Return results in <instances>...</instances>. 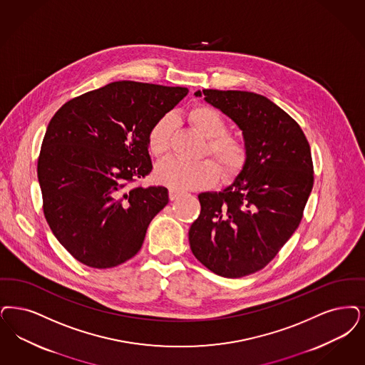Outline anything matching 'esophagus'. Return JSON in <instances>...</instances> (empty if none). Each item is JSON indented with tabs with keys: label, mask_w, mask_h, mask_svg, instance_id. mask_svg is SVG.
Instances as JSON below:
<instances>
[{
	"label": "esophagus",
	"mask_w": 365,
	"mask_h": 365,
	"mask_svg": "<svg viewBox=\"0 0 365 365\" xmlns=\"http://www.w3.org/2000/svg\"><path fill=\"white\" fill-rule=\"evenodd\" d=\"M180 195H182V191L175 189H170V200H171V201H175Z\"/></svg>",
	"instance_id": "1"
}]
</instances>
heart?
<instances>
[{
    "label": "heart",
    "instance_id": "1",
    "mask_svg": "<svg viewBox=\"0 0 365 365\" xmlns=\"http://www.w3.org/2000/svg\"><path fill=\"white\" fill-rule=\"evenodd\" d=\"M190 123L205 138H207L209 152L219 163L227 176H234L243 168L247 160V149L242 140L227 134L225 118L210 106L198 104L189 111ZM174 118L165 114L159 118L148 131L149 152L160 159L170 150ZM220 178L219 165L205 159L198 163H187L178 158L161 161L156 165L155 179L160 185L175 190L204 189L215 185Z\"/></svg>",
    "mask_w": 365,
    "mask_h": 365
}]
</instances>
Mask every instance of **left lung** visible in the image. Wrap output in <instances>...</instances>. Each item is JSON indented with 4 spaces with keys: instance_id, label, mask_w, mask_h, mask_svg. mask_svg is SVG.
Returning a JSON list of instances; mask_svg holds the SVG:
<instances>
[{
    "instance_id": "8db88e82",
    "label": "left lung",
    "mask_w": 365,
    "mask_h": 365,
    "mask_svg": "<svg viewBox=\"0 0 365 365\" xmlns=\"http://www.w3.org/2000/svg\"><path fill=\"white\" fill-rule=\"evenodd\" d=\"M243 131L247 160L221 191L198 195L189 231L194 257L221 277L261 270L300 224L314 186L311 149L297 122L262 95L202 89L194 93Z\"/></svg>"
}]
</instances>
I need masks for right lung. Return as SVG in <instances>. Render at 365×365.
<instances>
[{
    "instance_id": "1",
    "label": "right lung",
    "mask_w": 365,
    "mask_h": 365,
    "mask_svg": "<svg viewBox=\"0 0 365 365\" xmlns=\"http://www.w3.org/2000/svg\"><path fill=\"white\" fill-rule=\"evenodd\" d=\"M187 92L115 81L65 103L51 118L38 160L44 217L78 262L107 269L140 251L168 190L129 183L152 171L148 131Z\"/></svg>"
}]
</instances>
